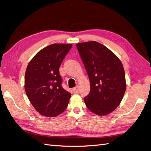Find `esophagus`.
I'll return each mask as SVG.
<instances>
[{
    "instance_id": "esophagus-1",
    "label": "esophagus",
    "mask_w": 151,
    "mask_h": 151,
    "mask_svg": "<svg viewBox=\"0 0 151 151\" xmlns=\"http://www.w3.org/2000/svg\"><path fill=\"white\" fill-rule=\"evenodd\" d=\"M79 91V88H78V86H76L75 87H74L73 88V92H74L75 94H77Z\"/></svg>"
}]
</instances>
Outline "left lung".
I'll return each instance as SVG.
<instances>
[{"mask_svg": "<svg viewBox=\"0 0 151 151\" xmlns=\"http://www.w3.org/2000/svg\"><path fill=\"white\" fill-rule=\"evenodd\" d=\"M76 47L90 80V92L84 98L87 109L98 115L111 113L120 105L126 88L122 63L96 41L80 42Z\"/></svg>", "mask_w": 151, "mask_h": 151, "instance_id": "8db88e82", "label": "left lung"}]
</instances>
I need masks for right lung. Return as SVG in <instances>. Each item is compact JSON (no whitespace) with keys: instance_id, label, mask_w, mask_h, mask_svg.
<instances>
[{"instance_id":"1","label":"right lung","mask_w":151,"mask_h":151,"mask_svg":"<svg viewBox=\"0 0 151 151\" xmlns=\"http://www.w3.org/2000/svg\"><path fill=\"white\" fill-rule=\"evenodd\" d=\"M71 44H52L37 52L25 75L27 96L41 115L53 117L66 109L71 94L62 87L59 68Z\"/></svg>"}]
</instances>
